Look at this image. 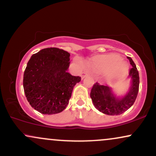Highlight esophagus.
I'll return each instance as SVG.
<instances>
[{"label":"esophagus","instance_id":"34e87169","mask_svg":"<svg viewBox=\"0 0 156 156\" xmlns=\"http://www.w3.org/2000/svg\"><path fill=\"white\" fill-rule=\"evenodd\" d=\"M88 75V73L86 72H83L82 73H81V78H82V79H83V78H85V77H86V76H87Z\"/></svg>","mask_w":156,"mask_h":156}]
</instances>
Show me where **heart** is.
Segmentation results:
<instances>
[{"label": "heart", "mask_w": 156, "mask_h": 156, "mask_svg": "<svg viewBox=\"0 0 156 156\" xmlns=\"http://www.w3.org/2000/svg\"><path fill=\"white\" fill-rule=\"evenodd\" d=\"M122 58L117 55H112V56H106L98 59L94 62V65L96 68H112L113 73H121L125 71L127 69L125 63H121ZM120 64V65H119Z\"/></svg>", "instance_id": "1"}]
</instances>
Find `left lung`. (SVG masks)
Segmentation results:
<instances>
[{"instance_id":"8db88e82","label":"left lung","mask_w":156,"mask_h":156,"mask_svg":"<svg viewBox=\"0 0 156 156\" xmlns=\"http://www.w3.org/2000/svg\"><path fill=\"white\" fill-rule=\"evenodd\" d=\"M132 68L129 69V77L131 78V86L125 96L119 98L107 86L100 85L96 82L90 90V98L93 104L98 111L107 115H119L129 109L133 105L139 90V73L133 60L127 57Z\"/></svg>"}]
</instances>
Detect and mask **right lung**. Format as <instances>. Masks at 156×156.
Here are the masks:
<instances>
[{"label":"right lung","instance_id":"right-lung-1","mask_svg":"<svg viewBox=\"0 0 156 156\" xmlns=\"http://www.w3.org/2000/svg\"><path fill=\"white\" fill-rule=\"evenodd\" d=\"M70 54L56 47L45 48L31 57L23 73L27 101L37 111L54 114L66 109L73 87L81 78L67 72Z\"/></svg>","mask_w":156,"mask_h":156}]
</instances>
